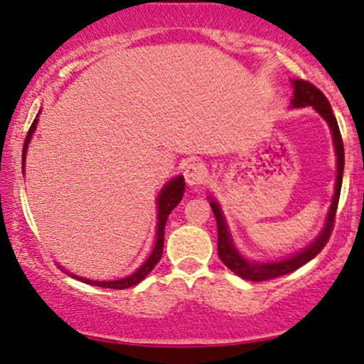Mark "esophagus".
<instances>
[{
	"mask_svg": "<svg viewBox=\"0 0 364 364\" xmlns=\"http://www.w3.org/2000/svg\"><path fill=\"white\" fill-rule=\"evenodd\" d=\"M185 178L190 186L202 185L207 178V166L203 164V162H191V164L185 169Z\"/></svg>",
	"mask_w": 364,
	"mask_h": 364,
	"instance_id": "1",
	"label": "esophagus"
}]
</instances>
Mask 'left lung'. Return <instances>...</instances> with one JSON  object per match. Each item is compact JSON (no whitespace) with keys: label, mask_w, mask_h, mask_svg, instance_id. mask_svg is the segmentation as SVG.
<instances>
[{"label":"left lung","mask_w":364,"mask_h":364,"mask_svg":"<svg viewBox=\"0 0 364 364\" xmlns=\"http://www.w3.org/2000/svg\"><path fill=\"white\" fill-rule=\"evenodd\" d=\"M292 87H294V95H292V107H306L311 106L315 107V111L328 123L330 132H332V140L333 147H336L337 154V179H336V193H333L332 203H330V210L327 214V220H325L323 229L310 246L301 250V252L291 255V257L282 258L277 262H250L236 250L235 243H232L231 235H229L228 224L220 210L219 203L210 200L212 212H214L215 220H217V253L219 258L228 269H231L232 272L240 277L246 279V281L253 282H262V281H270V279L281 277V275L291 274L294 270H298L299 267H303L304 263H308L311 258H315L323 246L327 245L330 235H332L333 229V220H336V212L337 205H339V196H341V186H342V173H344V144H342L341 129L337 124L336 116L332 112V106L327 101V97L323 95V92L316 89L315 85L306 80H292Z\"/></svg>","instance_id":"8db88e82"}]
</instances>
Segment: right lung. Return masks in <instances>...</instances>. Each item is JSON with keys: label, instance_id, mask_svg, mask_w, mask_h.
<instances>
[{"label": "right lung", "instance_id": "right-lung-1", "mask_svg": "<svg viewBox=\"0 0 364 364\" xmlns=\"http://www.w3.org/2000/svg\"><path fill=\"white\" fill-rule=\"evenodd\" d=\"M36 127H37V118L34 119V123H32L31 129H28L27 136H25L23 152H22V164H23L22 168H25V156H27V147H28V144H31L32 135H34ZM183 193H185V178H183V176H176L174 179H171L168 185L162 188L161 193H159V196H157L156 245H154L152 253L149 255L147 260L141 263L139 270H135V272H133L132 275H128V277L119 279V281H90V279L80 277V275H75V274H70V275H72L73 279H77V281H80V282L90 284V286H97V287H107V289H127V287H133V286H136L139 282L144 281V279L147 277L150 272H152V269L157 265L159 260H161L162 248H164L166 220H168V217H169L171 212H173V208L176 207L179 202H181ZM60 269L63 270V267H60ZM66 274H68V272H66Z\"/></svg>", "mask_w": 364, "mask_h": 364}]
</instances>
